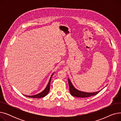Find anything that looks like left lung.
Here are the masks:
<instances>
[{"mask_svg": "<svg viewBox=\"0 0 121 121\" xmlns=\"http://www.w3.org/2000/svg\"><path fill=\"white\" fill-rule=\"evenodd\" d=\"M68 82H69V91H70L71 95L72 96L76 97H79V98H87V97H89L92 96H94V95H96L97 94H98L100 91L102 90L104 88L100 90H99L97 92H85L83 91H81L80 90H78L77 89H76L73 85L72 82L68 78Z\"/></svg>", "mask_w": 121, "mask_h": 121, "instance_id": "1", "label": "left lung"}]
</instances>
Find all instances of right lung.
I'll return each mask as SVG.
<instances>
[{
    "label": "right lung",
    "instance_id": "1",
    "mask_svg": "<svg viewBox=\"0 0 121 121\" xmlns=\"http://www.w3.org/2000/svg\"><path fill=\"white\" fill-rule=\"evenodd\" d=\"M54 73H53L52 74V75H51V77L50 78V79L49 80V81L48 82V84L47 87L42 92H41V93L38 94H36L35 95H32V96H28V95H24V96L27 97H28V98H43V97H44L46 96H47L50 90V82H51V79H52V77L53 74H54Z\"/></svg>",
    "mask_w": 121,
    "mask_h": 121
}]
</instances>
